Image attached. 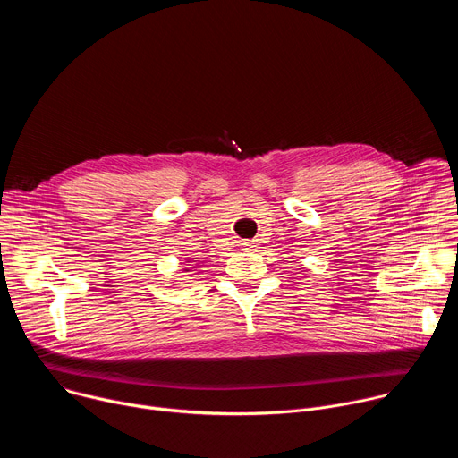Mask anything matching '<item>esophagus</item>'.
<instances>
[{
    "instance_id": "obj_1",
    "label": "esophagus",
    "mask_w": 458,
    "mask_h": 458,
    "mask_svg": "<svg viewBox=\"0 0 458 458\" xmlns=\"http://www.w3.org/2000/svg\"><path fill=\"white\" fill-rule=\"evenodd\" d=\"M241 246H242V250H253V248H255V242H242Z\"/></svg>"
}]
</instances>
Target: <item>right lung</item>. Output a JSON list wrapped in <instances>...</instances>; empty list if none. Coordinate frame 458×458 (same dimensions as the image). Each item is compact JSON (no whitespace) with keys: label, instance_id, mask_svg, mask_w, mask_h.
<instances>
[{"label":"right lung","instance_id":"right-lung-1","mask_svg":"<svg viewBox=\"0 0 458 458\" xmlns=\"http://www.w3.org/2000/svg\"><path fill=\"white\" fill-rule=\"evenodd\" d=\"M199 268H201V267H199ZM186 272H188V270H186Z\"/></svg>","mask_w":458,"mask_h":458}]
</instances>
